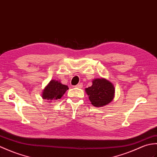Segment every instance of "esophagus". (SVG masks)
Returning a JSON list of instances; mask_svg holds the SVG:
<instances>
[{"instance_id": "esophagus-1", "label": "esophagus", "mask_w": 157, "mask_h": 157, "mask_svg": "<svg viewBox=\"0 0 157 157\" xmlns=\"http://www.w3.org/2000/svg\"><path fill=\"white\" fill-rule=\"evenodd\" d=\"M82 86L83 85L82 84H77L75 86V87L78 88H82Z\"/></svg>"}]
</instances>
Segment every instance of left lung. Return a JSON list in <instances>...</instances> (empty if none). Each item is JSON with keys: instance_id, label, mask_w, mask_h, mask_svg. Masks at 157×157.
<instances>
[{"instance_id": "8db88e82", "label": "left lung", "mask_w": 157, "mask_h": 157, "mask_svg": "<svg viewBox=\"0 0 157 157\" xmlns=\"http://www.w3.org/2000/svg\"><path fill=\"white\" fill-rule=\"evenodd\" d=\"M92 105L97 107L108 105L114 98L115 89L111 82L106 79H95L90 87L86 88Z\"/></svg>"}]
</instances>
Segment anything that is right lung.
Here are the masks:
<instances>
[{"label": "right lung", "instance_id": "obj_1", "mask_svg": "<svg viewBox=\"0 0 157 157\" xmlns=\"http://www.w3.org/2000/svg\"><path fill=\"white\" fill-rule=\"evenodd\" d=\"M68 89L67 86L62 84L60 82L51 80L43 90L42 97L49 101H56L61 98Z\"/></svg>", "mask_w": 157, "mask_h": 157}]
</instances>
